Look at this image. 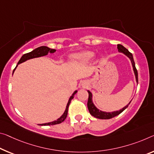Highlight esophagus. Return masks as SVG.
Here are the masks:
<instances>
[{
    "label": "esophagus",
    "mask_w": 154,
    "mask_h": 154,
    "mask_svg": "<svg viewBox=\"0 0 154 154\" xmlns=\"http://www.w3.org/2000/svg\"><path fill=\"white\" fill-rule=\"evenodd\" d=\"M82 86H83V87H84H84H85V86H86V85H84V84H82Z\"/></svg>",
    "instance_id": "obj_1"
}]
</instances>
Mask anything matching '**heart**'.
Here are the masks:
<instances>
[{"label": "heart", "instance_id": "1", "mask_svg": "<svg viewBox=\"0 0 154 154\" xmlns=\"http://www.w3.org/2000/svg\"><path fill=\"white\" fill-rule=\"evenodd\" d=\"M95 57V53L92 51H84L82 52L74 53L70 55V59L72 62L80 63V64H86L89 62Z\"/></svg>", "mask_w": 154, "mask_h": 154}]
</instances>
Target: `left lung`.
<instances>
[{"mask_svg": "<svg viewBox=\"0 0 154 154\" xmlns=\"http://www.w3.org/2000/svg\"><path fill=\"white\" fill-rule=\"evenodd\" d=\"M117 48H118V51L119 53H123L124 55H125L127 57H128L129 59L130 60L131 65H132L133 67V70L134 72V75H135L136 77V83L138 84V72L137 70H136V66H135V62H134V58H133V55L126 48L124 47L123 45H117ZM88 110L90 112V114H91L92 116H93L95 118L97 119H109L111 118H113V117L116 116L119 114H120L122 112H123L125 109L128 108L129 105L131 103V100L130 101L127 106H125V107H123V108L119 109V110H116V111H113L111 112H103L101 110H99V109L97 108L96 106H94V104L92 101V92L90 91V90H88Z\"/></svg>", "mask_w": 154, "mask_h": 154, "instance_id": "left-lung-1", "label": "left lung"}]
</instances>
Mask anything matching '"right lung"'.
<instances>
[{
    "instance_id": "obj_1",
    "label": "right lung",
    "mask_w": 154,
    "mask_h": 154,
    "mask_svg": "<svg viewBox=\"0 0 154 154\" xmlns=\"http://www.w3.org/2000/svg\"><path fill=\"white\" fill-rule=\"evenodd\" d=\"M56 51L55 49H53V48H48V46H40V47L36 48L35 49L33 50L31 52H29L28 53H26V54H24L23 56H22L20 60H19V62H18V64L16 65V68H14V71H13V74L14 71H15L16 68L18 66V64H21V63L26 62V60H31V59H33V58H36V57H43V56H45L46 55H48V53H54ZM77 92V90H75V91L73 92L72 94L70 96V97L68 99V103L66 105V109L64 113L62 116H61L59 119H57V120L53 121L52 122H49V123H42V124H39L40 125H56V124H60L62 123V122L64 121L66 118L67 114H68V107H69V105L70 103V101L71 100L73 99L74 97V95L76 94Z\"/></svg>"
}]
</instances>
